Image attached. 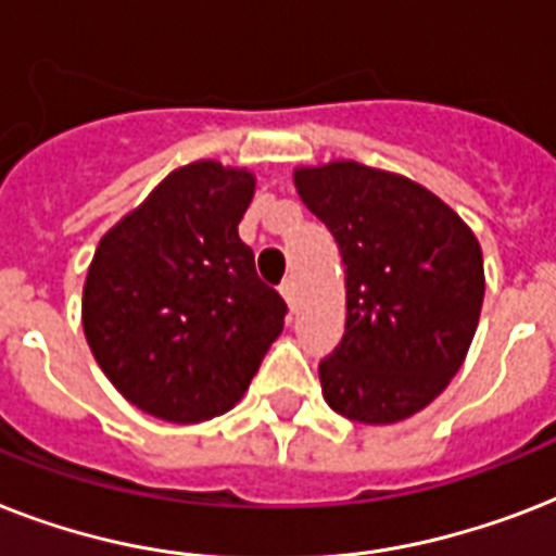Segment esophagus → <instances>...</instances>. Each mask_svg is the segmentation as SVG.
Masks as SVG:
<instances>
[{
	"instance_id": "1",
	"label": "esophagus",
	"mask_w": 556,
	"mask_h": 556,
	"mask_svg": "<svg viewBox=\"0 0 556 556\" xmlns=\"http://www.w3.org/2000/svg\"><path fill=\"white\" fill-rule=\"evenodd\" d=\"M279 294L286 296L288 308L294 312V308H296V282H294V279H286V282L279 286Z\"/></svg>"
}]
</instances>
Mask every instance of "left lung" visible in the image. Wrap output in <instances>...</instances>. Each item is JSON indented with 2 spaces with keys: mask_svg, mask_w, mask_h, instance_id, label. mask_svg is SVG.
Instances as JSON below:
<instances>
[{
  "mask_svg": "<svg viewBox=\"0 0 556 556\" xmlns=\"http://www.w3.org/2000/svg\"><path fill=\"white\" fill-rule=\"evenodd\" d=\"M294 185L346 265V331L320 361L323 395L352 421H404L444 392L470 349L482 248L409 178L334 161L296 169Z\"/></svg>",
  "mask_w": 556,
  "mask_h": 556,
  "instance_id": "8db88e82",
  "label": "left lung"
}]
</instances>
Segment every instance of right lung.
I'll return each instance as SVG.
<instances>
[{
	"instance_id": "add662e5",
	"label": "right lung",
	"mask_w": 556,
	"mask_h": 556,
	"mask_svg": "<svg viewBox=\"0 0 556 556\" xmlns=\"http://www.w3.org/2000/svg\"><path fill=\"white\" fill-rule=\"evenodd\" d=\"M253 176L195 161L169 173L100 239L83 288V331L121 395L195 424L244 395L286 323V300L256 277L239 222Z\"/></svg>"
}]
</instances>
